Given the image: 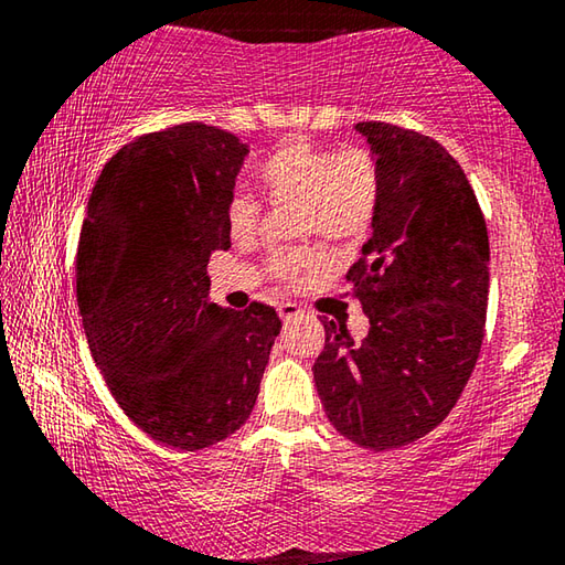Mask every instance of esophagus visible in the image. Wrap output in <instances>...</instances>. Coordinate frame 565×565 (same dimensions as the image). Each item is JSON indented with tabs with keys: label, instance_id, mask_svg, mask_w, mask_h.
<instances>
[{
	"label": "esophagus",
	"instance_id": "1",
	"mask_svg": "<svg viewBox=\"0 0 565 565\" xmlns=\"http://www.w3.org/2000/svg\"><path fill=\"white\" fill-rule=\"evenodd\" d=\"M276 311H279L281 321H291V319H296V317H299V313H301L299 306H296V303H289V301H286V303H279V309H276Z\"/></svg>",
	"mask_w": 565,
	"mask_h": 565
}]
</instances>
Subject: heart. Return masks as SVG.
I'll list each match as a JSON object with an SVG mask.
<instances>
[{"label":"heart","instance_id":"1","mask_svg":"<svg viewBox=\"0 0 565 565\" xmlns=\"http://www.w3.org/2000/svg\"><path fill=\"white\" fill-rule=\"evenodd\" d=\"M264 196L274 206H299V236H319L323 244L343 246L366 232L379 204V167L369 149L317 147L306 139H286L256 167ZM262 206L252 194L236 191L226 209L234 242L254 238ZM317 266L309 252H279L269 274L294 284Z\"/></svg>","mask_w":565,"mask_h":565}]
</instances>
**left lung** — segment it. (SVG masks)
Instances as JSON below:
<instances>
[{"instance_id": "left-lung-1", "label": "left lung", "mask_w": 565, "mask_h": 565, "mask_svg": "<svg viewBox=\"0 0 565 565\" xmlns=\"http://www.w3.org/2000/svg\"><path fill=\"white\" fill-rule=\"evenodd\" d=\"M356 131L381 181L374 234L347 274L369 333L353 339L341 319H323L313 381L341 436L386 451L434 431L471 379L491 252L473 189L438 141L386 121Z\"/></svg>"}]
</instances>
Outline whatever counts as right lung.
Returning a JSON list of instances; mask_svg holds the SVG:
<instances>
[{
  "instance_id": "1",
  "label": "right lung",
  "mask_w": 565,
  "mask_h": 565,
  "mask_svg": "<svg viewBox=\"0 0 565 565\" xmlns=\"http://www.w3.org/2000/svg\"><path fill=\"white\" fill-rule=\"evenodd\" d=\"M248 147L189 121L145 134L104 164L76 248L92 359L141 431L199 451L252 416L281 321L209 301L206 264L232 246L226 209Z\"/></svg>"
}]
</instances>
